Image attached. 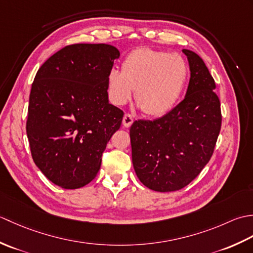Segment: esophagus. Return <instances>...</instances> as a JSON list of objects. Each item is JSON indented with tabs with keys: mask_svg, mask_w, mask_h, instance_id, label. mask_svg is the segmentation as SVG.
I'll return each mask as SVG.
<instances>
[{
	"mask_svg": "<svg viewBox=\"0 0 253 253\" xmlns=\"http://www.w3.org/2000/svg\"><path fill=\"white\" fill-rule=\"evenodd\" d=\"M132 122H133V120H132V116L130 114H125V115H124V117H123V125H124V127H126V128L130 127Z\"/></svg>",
	"mask_w": 253,
	"mask_h": 253,
	"instance_id": "obj_1",
	"label": "esophagus"
}]
</instances>
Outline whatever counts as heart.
<instances>
[{"instance_id":"b5f03b06","label":"heart","mask_w":253,"mask_h":253,"mask_svg":"<svg viewBox=\"0 0 253 253\" xmlns=\"http://www.w3.org/2000/svg\"><path fill=\"white\" fill-rule=\"evenodd\" d=\"M187 78L188 66L180 55L139 47L124 58L122 72L107 73V94L112 103L124 105L136 90V102L143 112L161 116L175 106Z\"/></svg>"}]
</instances>
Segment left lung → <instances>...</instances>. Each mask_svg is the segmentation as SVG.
Returning a JSON list of instances; mask_svg holds the SVG:
<instances>
[{"mask_svg":"<svg viewBox=\"0 0 253 253\" xmlns=\"http://www.w3.org/2000/svg\"><path fill=\"white\" fill-rule=\"evenodd\" d=\"M182 53L190 69L185 99L157 120L133 122L129 131L136 175L154 191L179 190L195 179L211 159L221 130L215 82L200 56Z\"/></svg>","mask_w":253,"mask_h":253,"instance_id":"8db88e82","label":"left lung"}]
</instances>
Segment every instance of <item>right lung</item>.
<instances>
[{
	"mask_svg": "<svg viewBox=\"0 0 253 253\" xmlns=\"http://www.w3.org/2000/svg\"><path fill=\"white\" fill-rule=\"evenodd\" d=\"M120 51L110 44L67 45L38 71L27 120L31 155L64 189L92 180L124 113L109 102L106 76Z\"/></svg>",
	"mask_w": 253,
	"mask_h": 253,
	"instance_id": "obj_1",
	"label": "right lung"
}]
</instances>
